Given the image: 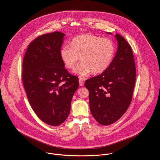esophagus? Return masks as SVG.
<instances>
[{"instance_id": "34e87169", "label": "esophagus", "mask_w": 160, "mask_h": 160, "mask_svg": "<svg viewBox=\"0 0 160 160\" xmlns=\"http://www.w3.org/2000/svg\"><path fill=\"white\" fill-rule=\"evenodd\" d=\"M79 86H84V81L82 79H79Z\"/></svg>"}]
</instances>
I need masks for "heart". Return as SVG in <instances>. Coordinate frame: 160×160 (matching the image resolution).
<instances>
[{
    "label": "heart",
    "instance_id": "obj_1",
    "mask_svg": "<svg viewBox=\"0 0 160 160\" xmlns=\"http://www.w3.org/2000/svg\"><path fill=\"white\" fill-rule=\"evenodd\" d=\"M114 53V43L111 39L82 34L71 40V47L63 46L60 56L65 66L69 69L75 66L80 57L81 62L73 69V73L85 78L92 71L93 74L105 71L110 65Z\"/></svg>",
    "mask_w": 160,
    "mask_h": 160
}]
</instances>
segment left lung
<instances>
[{
	"instance_id": "8db88e82",
	"label": "left lung",
	"mask_w": 160,
	"mask_h": 160,
	"mask_svg": "<svg viewBox=\"0 0 160 160\" xmlns=\"http://www.w3.org/2000/svg\"><path fill=\"white\" fill-rule=\"evenodd\" d=\"M114 36L118 49L110 65L102 74L86 80L84 84L89 92L92 114L103 126L114 123L126 112L136 82L131 47L121 35L116 34Z\"/></svg>"
}]
</instances>
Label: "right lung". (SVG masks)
<instances>
[{
    "label": "right lung",
    "instance_id": "obj_1",
    "mask_svg": "<svg viewBox=\"0 0 160 160\" xmlns=\"http://www.w3.org/2000/svg\"><path fill=\"white\" fill-rule=\"evenodd\" d=\"M65 35L55 31L38 37L29 44L23 58V86L30 105L43 122L53 126L68 118L79 85L60 56Z\"/></svg>",
    "mask_w": 160,
    "mask_h": 160
}]
</instances>
